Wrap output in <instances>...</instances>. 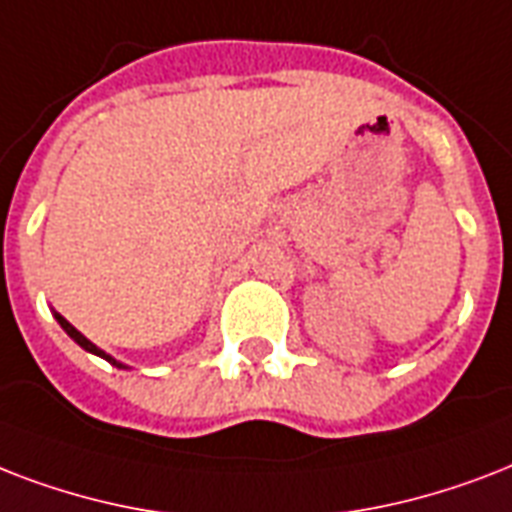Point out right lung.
Listing matches in <instances>:
<instances>
[{
    "label": "right lung",
    "mask_w": 512,
    "mask_h": 512,
    "mask_svg": "<svg viewBox=\"0 0 512 512\" xmlns=\"http://www.w3.org/2000/svg\"><path fill=\"white\" fill-rule=\"evenodd\" d=\"M53 315H55V320H58V323H61V328H63V331H66V334H69L71 339H74V342H77L79 347H82V350L93 352V355H98V358L109 360V363H112V366H117V368H128V366H125V363H120V360H117V358H112V355H109V352H104V350H101V347H95V344L90 342V339H87L85 334H79L77 328L71 326L69 320L63 318L61 312H53Z\"/></svg>",
    "instance_id": "obj_1"
}]
</instances>
